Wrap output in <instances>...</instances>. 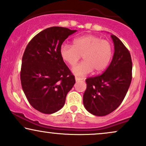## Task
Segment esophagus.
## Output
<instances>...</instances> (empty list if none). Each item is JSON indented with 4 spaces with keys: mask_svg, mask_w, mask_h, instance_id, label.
Returning <instances> with one entry per match:
<instances>
[{
    "mask_svg": "<svg viewBox=\"0 0 146 146\" xmlns=\"http://www.w3.org/2000/svg\"><path fill=\"white\" fill-rule=\"evenodd\" d=\"M82 80V79H81L80 78H78V77H75V81H76V82H79V81H80Z\"/></svg>",
    "mask_w": 146,
    "mask_h": 146,
    "instance_id": "1",
    "label": "esophagus"
}]
</instances>
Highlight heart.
I'll list each match as a JSON object with an SVG mask.
<instances>
[{
    "mask_svg": "<svg viewBox=\"0 0 146 146\" xmlns=\"http://www.w3.org/2000/svg\"><path fill=\"white\" fill-rule=\"evenodd\" d=\"M112 54L111 43L94 35L80 36L73 41V45L63 43L60 47L61 58L70 66H74L83 56V62L72 68V72L80 77L93 70L94 73L104 71L110 64Z\"/></svg>",
    "mask_w": 146,
    "mask_h": 146,
    "instance_id": "heart-1",
    "label": "heart"
}]
</instances>
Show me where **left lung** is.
<instances>
[{
  "mask_svg": "<svg viewBox=\"0 0 146 146\" xmlns=\"http://www.w3.org/2000/svg\"><path fill=\"white\" fill-rule=\"evenodd\" d=\"M111 37L114 54L110 66L103 74L86 79L83 96L86 110L97 116L108 115L120 106L132 80V60L129 51L115 35Z\"/></svg>",
  "mask_w": 146,
  "mask_h": 146,
  "instance_id": "obj_1",
  "label": "left lung"
}]
</instances>
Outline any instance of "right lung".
Here are the masks:
<instances>
[{
  "label": "right lung",
  "mask_w": 146,
  "mask_h": 146,
  "mask_svg": "<svg viewBox=\"0 0 146 146\" xmlns=\"http://www.w3.org/2000/svg\"><path fill=\"white\" fill-rule=\"evenodd\" d=\"M76 30L53 26L43 30L26 47L20 80L29 103L43 113H55L64 106L75 76L60 54V47Z\"/></svg>",
  "instance_id": "right-lung-1"
}]
</instances>
